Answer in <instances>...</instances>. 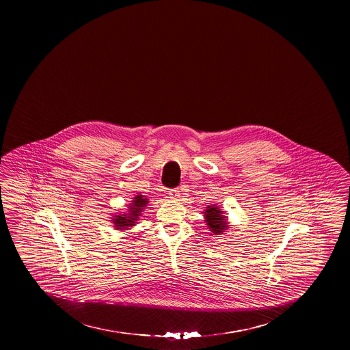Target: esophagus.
<instances>
[{
	"label": "esophagus",
	"mask_w": 350,
	"mask_h": 350,
	"mask_svg": "<svg viewBox=\"0 0 350 350\" xmlns=\"http://www.w3.org/2000/svg\"><path fill=\"white\" fill-rule=\"evenodd\" d=\"M167 194H169V197H170V198L177 200V198L180 197V190H178V189H172V190H169V191H167Z\"/></svg>",
	"instance_id": "1"
}]
</instances>
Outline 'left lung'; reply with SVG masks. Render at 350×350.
<instances>
[{"label": "left lung", "instance_id": "1", "mask_svg": "<svg viewBox=\"0 0 350 350\" xmlns=\"http://www.w3.org/2000/svg\"><path fill=\"white\" fill-rule=\"evenodd\" d=\"M203 214H204V221L211 234H217V236L223 234V232L230 230V224L227 220L228 217L224 215V211H221L217 204L207 206Z\"/></svg>", "mask_w": 350, "mask_h": 350}]
</instances>
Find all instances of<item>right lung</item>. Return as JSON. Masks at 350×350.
I'll list each match as a JSON object with an SVG mask.
<instances>
[{
  "mask_svg": "<svg viewBox=\"0 0 350 350\" xmlns=\"http://www.w3.org/2000/svg\"><path fill=\"white\" fill-rule=\"evenodd\" d=\"M148 203V200L144 196H136L133 197L131 203L129 204V210L127 213H122V214H117L111 217V223L114 224L116 230H130L133 226H136V221L139 220V217L142 215V213L144 211L146 206Z\"/></svg>",
  "mask_w": 350,
  "mask_h": 350,
  "instance_id": "right-lung-1",
  "label": "right lung"
}]
</instances>
